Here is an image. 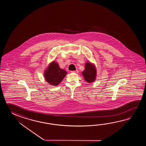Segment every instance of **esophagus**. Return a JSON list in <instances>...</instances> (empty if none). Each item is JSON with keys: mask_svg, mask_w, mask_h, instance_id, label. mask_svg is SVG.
Here are the masks:
<instances>
[{"mask_svg": "<svg viewBox=\"0 0 146 146\" xmlns=\"http://www.w3.org/2000/svg\"><path fill=\"white\" fill-rule=\"evenodd\" d=\"M71 72H74V73H76V74H77V73H78V70H74V71H71Z\"/></svg>", "mask_w": 146, "mask_h": 146, "instance_id": "esophagus-1", "label": "esophagus"}]
</instances>
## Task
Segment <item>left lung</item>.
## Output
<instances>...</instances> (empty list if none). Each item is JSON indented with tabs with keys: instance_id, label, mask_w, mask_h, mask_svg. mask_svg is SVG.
<instances>
[{
	"instance_id": "1",
	"label": "left lung",
	"mask_w": 146,
	"mask_h": 146,
	"mask_svg": "<svg viewBox=\"0 0 146 146\" xmlns=\"http://www.w3.org/2000/svg\"><path fill=\"white\" fill-rule=\"evenodd\" d=\"M84 79L88 82H92L95 80L96 77V70L95 67L90 62H87L85 65V69L82 72Z\"/></svg>"
}]
</instances>
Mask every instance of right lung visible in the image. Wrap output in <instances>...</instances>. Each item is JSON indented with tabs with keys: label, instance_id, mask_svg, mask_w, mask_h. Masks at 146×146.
Instances as JSON below:
<instances>
[{
	"label": "right lung",
	"instance_id": "right-lung-1",
	"mask_svg": "<svg viewBox=\"0 0 146 146\" xmlns=\"http://www.w3.org/2000/svg\"><path fill=\"white\" fill-rule=\"evenodd\" d=\"M67 74V72L59 68L57 62L50 64L45 72V78L48 84L53 86H57L61 82Z\"/></svg>",
	"mask_w": 146,
	"mask_h": 146
}]
</instances>
